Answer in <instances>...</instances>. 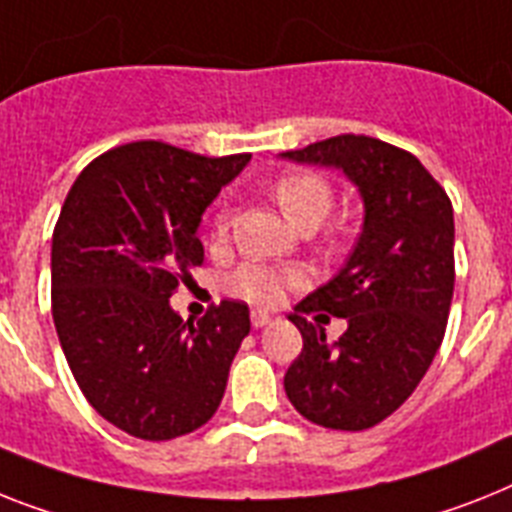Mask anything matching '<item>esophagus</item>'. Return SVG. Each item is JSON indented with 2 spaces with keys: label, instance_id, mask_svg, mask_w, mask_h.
Returning a JSON list of instances; mask_svg holds the SVG:
<instances>
[{
  "label": "esophagus",
  "instance_id": "34e87169",
  "mask_svg": "<svg viewBox=\"0 0 512 512\" xmlns=\"http://www.w3.org/2000/svg\"><path fill=\"white\" fill-rule=\"evenodd\" d=\"M272 322V314L269 311H261V308H256V311H251V324L256 329L259 327H266V324Z\"/></svg>",
  "mask_w": 512,
  "mask_h": 512
}]
</instances>
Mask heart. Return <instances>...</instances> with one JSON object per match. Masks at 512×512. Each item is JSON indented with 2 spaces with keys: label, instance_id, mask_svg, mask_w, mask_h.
I'll list each match as a JSON object with an SVG mask.
<instances>
[{
  "label": "heart",
  "instance_id": "obj_1",
  "mask_svg": "<svg viewBox=\"0 0 512 512\" xmlns=\"http://www.w3.org/2000/svg\"><path fill=\"white\" fill-rule=\"evenodd\" d=\"M274 201L285 211V217L301 230L316 227L332 209L335 190L329 180L319 172L290 170L274 180ZM230 232V211L219 209L211 219V235L214 240H225ZM306 282V269L301 266L266 264V261H246L230 274L227 287L232 293L251 303H277L285 295L287 287H298Z\"/></svg>",
  "mask_w": 512,
  "mask_h": 512
}]
</instances>
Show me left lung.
<instances>
[{"label": "left lung", "mask_w": 512, "mask_h": 512, "mask_svg": "<svg viewBox=\"0 0 512 512\" xmlns=\"http://www.w3.org/2000/svg\"><path fill=\"white\" fill-rule=\"evenodd\" d=\"M282 156L337 167L361 190L366 214L348 264L287 316L303 350L285 392L308 421L363 432L411 398L442 345L455 287L453 204L411 151L371 135H335ZM322 310L349 319L337 343L305 319Z\"/></svg>", "instance_id": "obj_1"}]
</instances>
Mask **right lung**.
Segmentation results:
<instances>
[{"label": "right lung", "mask_w": 512, "mask_h": 512, "mask_svg": "<svg viewBox=\"0 0 512 512\" xmlns=\"http://www.w3.org/2000/svg\"><path fill=\"white\" fill-rule=\"evenodd\" d=\"M251 154L201 156L162 141L104 151L67 193L52 235V316L94 411L149 442L217 413L251 316L243 301L183 324L172 293L204 264L198 225Z\"/></svg>", "instance_id": "add662e5"}]
</instances>
